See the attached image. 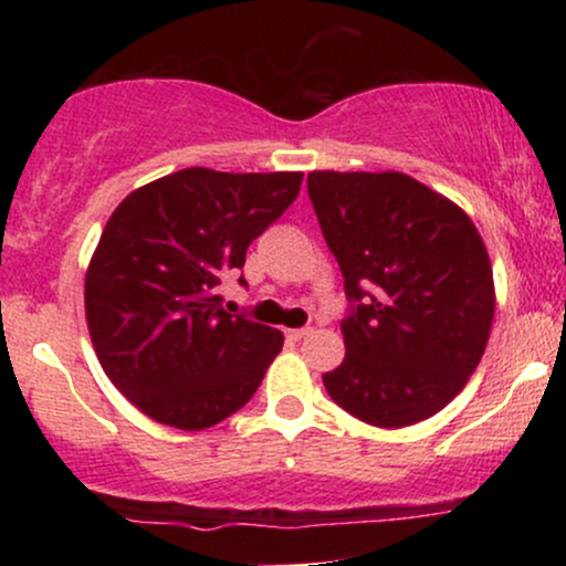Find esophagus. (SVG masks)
<instances>
[{
    "label": "esophagus",
    "mask_w": 566,
    "mask_h": 566,
    "mask_svg": "<svg viewBox=\"0 0 566 566\" xmlns=\"http://www.w3.org/2000/svg\"><path fill=\"white\" fill-rule=\"evenodd\" d=\"M311 333H314V329L311 327H295V329H284V335L290 337V340H303V337H308Z\"/></svg>",
    "instance_id": "34e87169"
}]
</instances>
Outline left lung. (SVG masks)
<instances>
[{
    "instance_id": "8db88e82",
    "label": "left lung",
    "mask_w": 566,
    "mask_h": 566,
    "mask_svg": "<svg viewBox=\"0 0 566 566\" xmlns=\"http://www.w3.org/2000/svg\"><path fill=\"white\" fill-rule=\"evenodd\" d=\"M308 197L350 303L346 359L324 388L369 426L431 418L490 340L495 284L476 226L405 172H311Z\"/></svg>"
}]
</instances>
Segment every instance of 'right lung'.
<instances>
[{"mask_svg":"<svg viewBox=\"0 0 566 566\" xmlns=\"http://www.w3.org/2000/svg\"><path fill=\"white\" fill-rule=\"evenodd\" d=\"M301 184L303 172L188 167L140 186L108 218L84 311L103 373L143 415L201 431L258 391L284 335L229 314L218 284Z\"/></svg>","mask_w":566,"mask_h":566,"instance_id":"add662e5","label":"right lung"}]
</instances>
